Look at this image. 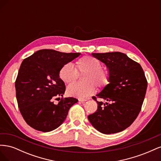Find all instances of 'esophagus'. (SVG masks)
Wrapping results in <instances>:
<instances>
[{
  "label": "esophagus",
  "instance_id": "obj_1",
  "mask_svg": "<svg viewBox=\"0 0 161 161\" xmlns=\"http://www.w3.org/2000/svg\"><path fill=\"white\" fill-rule=\"evenodd\" d=\"M89 99V97H87V98H79V101L80 102H84L86 101H88Z\"/></svg>",
  "mask_w": 161,
  "mask_h": 161
}]
</instances>
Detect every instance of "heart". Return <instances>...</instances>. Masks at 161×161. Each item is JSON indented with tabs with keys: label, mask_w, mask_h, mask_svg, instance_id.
Segmentation results:
<instances>
[{
	"label": "heart",
	"mask_w": 161,
	"mask_h": 161,
	"mask_svg": "<svg viewBox=\"0 0 161 161\" xmlns=\"http://www.w3.org/2000/svg\"><path fill=\"white\" fill-rule=\"evenodd\" d=\"M78 72L85 73L82 76L84 83L70 85L67 88L69 95L85 98L95 92V85L99 89H103L109 83V69L102 66L101 62L93 56L81 57L76 62V68L71 63L64 64L59 70V77L64 83L70 84L76 80Z\"/></svg>",
	"instance_id": "1"
}]
</instances>
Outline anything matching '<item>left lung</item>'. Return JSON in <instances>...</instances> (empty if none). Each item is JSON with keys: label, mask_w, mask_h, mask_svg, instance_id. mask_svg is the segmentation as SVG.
<instances>
[{"label": "left lung", "mask_w": 161, "mask_h": 161, "mask_svg": "<svg viewBox=\"0 0 161 161\" xmlns=\"http://www.w3.org/2000/svg\"><path fill=\"white\" fill-rule=\"evenodd\" d=\"M92 55L108 67L110 80L97 97H92L98 105L88 119L101 133L119 132L128 128L140 113L147 89V78L139 63L125 53L115 52ZM97 98L106 103L98 102Z\"/></svg>", "instance_id": "1"}]
</instances>
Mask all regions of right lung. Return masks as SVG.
Returning <instances> with one entry per match:
<instances>
[{"mask_svg": "<svg viewBox=\"0 0 161 161\" xmlns=\"http://www.w3.org/2000/svg\"><path fill=\"white\" fill-rule=\"evenodd\" d=\"M80 54L41 50L23 60L15 80L16 97L20 113L30 127L47 132L64 122L78 99L63 97L66 86L59 70ZM56 99H61L58 104L53 103Z\"/></svg>", "mask_w": 161, "mask_h": 161, "instance_id": "obj_1", "label": "right lung"}]
</instances>
